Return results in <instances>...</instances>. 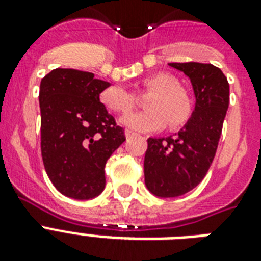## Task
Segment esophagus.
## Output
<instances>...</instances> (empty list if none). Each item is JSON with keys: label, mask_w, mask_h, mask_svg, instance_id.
<instances>
[{"label": "esophagus", "mask_w": 261, "mask_h": 261, "mask_svg": "<svg viewBox=\"0 0 261 261\" xmlns=\"http://www.w3.org/2000/svg\"><path fill=\"white\" fill-rule=\"evenodd\" d=\"M124 135H126V138H130V137H134L135 133L131 130H126L124 131Z\"/></svg>", "instance_id": "esophagus-1"}]
</instances>
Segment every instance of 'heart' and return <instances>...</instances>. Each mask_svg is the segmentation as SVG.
Returning <instances> with one entry per match:
<instances>
[{
  "label": "heart",
  "instance_id": "obj_1",
  "mask_svg": "<svg viewBox=\"0 0 261 261\" xmlns=\"http://www.w3.org/2000/svg\"><path fill=\"white\" fill-rule=\"evenodd\" d=\"M143 89L151 92L146 98L147 111L134 112L122 118V124L135 131L151 133L163 130L169 122L172 128L184 126L192 115V100L173 75L159 73L142 81ZM100 101L106 108L126 114L134 108V94L122 85H111L100 93Z\"/></svg>",
  "mask_w": 261,
  "mask_h": 261
}]
</instances>
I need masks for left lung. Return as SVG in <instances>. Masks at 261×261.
Returning <instances> with one entry per match:
<instances>
[{"mask_svg":"<svg viewBox=\"0 0 261 261\" xmlns=\"http://www.w3.org/2000/svg\"><path fill=\"white\" fill-rule=\"evenodd\" d=\"M191 80L195 110L177 134L149 138L145 184L160 198H176L202 181L214 160L229 107V83L211 63H169Z\"/></svg>","mask_w":261,"mask_h":261,"instance_id":"8db88e82","label":"left lung"}]
</instances>
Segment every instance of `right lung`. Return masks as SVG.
<instances>
[{
    "instance_id": "right-lung-1",
    "label": "right lung",
    "mask_w": 261,
    "mask_h": 261,
    "mask_svg": "<svg viewBox=\"0 0 261 261\" xmlns=\"http://www.w3.org/2000/svg\"><path fill=\"white\" fill-rule=\"evenodd\" d=\"M110 83L93 73L54 69L40 83L42 159L47 176L65 196L87 200L106 187L107 160L126 141L101 102Z\"/></svg>"
}]
</instances>
